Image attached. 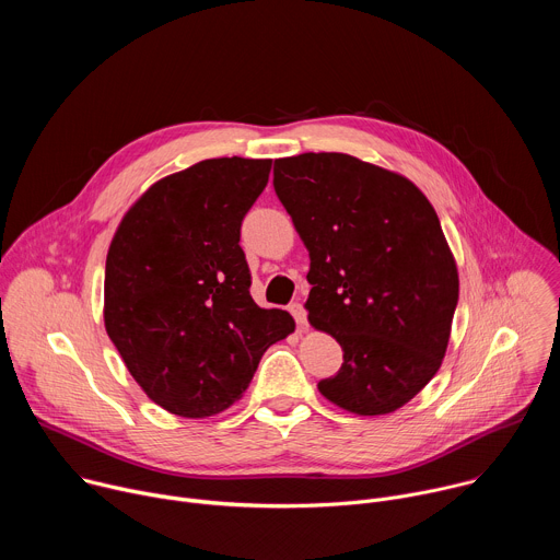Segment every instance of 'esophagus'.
<instances>
[{"mask_svg": "<svg viewBox=\"0 0 560 560\" xmlns=\"http://www.w3.org/2000/svg\"><path fill=\"white\" fill-rule=\"evenodd\" d=\"M290 312H292V316H294L296 326H299L301 330H305V326H307V314H305V307H303L301 303H292V305H290Z\"/></svg>", "mask_w": 560, "mask_h": 560, "instance_id": "esophagus-1", "label": "esophagus"}]
</instances>
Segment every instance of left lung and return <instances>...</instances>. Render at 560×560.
I'll return each mask as SVG.
<instances>
[{
	"label": "left lung",
	"instance_id": "1",
	"mask_svg": "<svg viewBox=\"0 0 560 560\" xmlns=\"http://www.w3.org/2000/svg\"><path fill=\"white\" fill-rule=\"evenodd\" d=\"M272 184L310 253V324L343 350L318 392L361 417L406 406L439 372L458 303L432 203L410 179L343 152L277 159Z\"/></svg>",
	"mask_w": 560,
	"mask_h": 560
}]
</instances>
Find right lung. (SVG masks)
I'll list each match as a JSON object with an SVG mask.
<instances>
[{
	"label": "right lung",
	"instance_id": "right-lung-1",
	"mask_svg": "<svg viewBox=\"0 0 560 560\" xmlns=\"http://www.w3.org/2000/svg\"><path fill=\"white\" fill-rule=\"evenodd\" d=\"M270 159H206L156 182L121 219L106 257L104 324L128 372L171 415L223 412L264 352L294 332L250 296L238 246Z\"/></svg>",
	"mask_w": 560,
	"mask_h": 560
}]
</instances>
